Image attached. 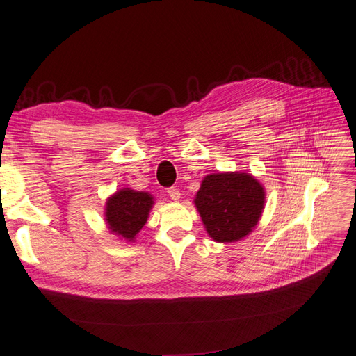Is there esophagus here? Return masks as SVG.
<instances>
[{"instance_id":"34e87169","label":"esophagus","mask_w":356,"mask_h":356,"mask_svg":"<svg viewBox=\"0 0 356 356\" xmlns=\"http://www.w3.org/2000/svg\"><path fill=\"white\" fill-rule=\"evenodd\" d=\"M168 195L170 197V200L178 202L179 198H181V191H179L178 188H169V190H168Z\"/></svg>"}]
</instances>
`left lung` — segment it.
<instances>
[{"label":"left lung","mask_w":356,"mask_h":356,"mask_svg":"<svg viewBox=\"0 0 356 356\" xmlns=\"http://www.w3.org/2000/svg\"><path fill=\"white\" fill-rule=\"evenodd\" d=\"M266 203L263 184L247 172H218L203 178L194 204L209 236L236 243L257 226Z\"/></svg>","instance_id":"left-lung-1"}]
</instances>
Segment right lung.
I'll list each match as a JSON object with an SVG mask.
<instances>
[{
  "instance_id": "obj_1",
  "label": "right lung",
  "mask_w": 356,
  "mask_h": 356,
  "mask_svg": "<svg viewBox=\"0 0 356 356\" xmlns=\"http://www.w3.org/2000/svg\"><path fill=\"white\" fill-rule=\"evenodd\" d=\"M154 198L147 191L121 188L106 198L105 222L111 234L127 243H134L147 222Z\"/></svg>"
}]
</instances>
